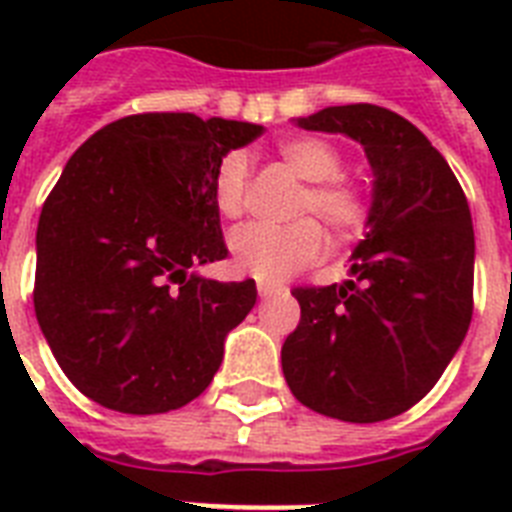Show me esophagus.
<instances>
[{
    "instance_id": "1",
    "label": "esophagus",
    "mask_w": 512,
    "mask_h": 512,
    "mask_svg": "<svg viewBox=\"0 0 512 512\" xmlns=\"http://www.w3.org/2000/svg\"><path fill=\"white\" fill-rule=\"evenodd\" d=\"M287 289L281 287V284H273V281H257V295L263 297V300H271L276 295H284Z\"/></svg>"
}]
</instances>
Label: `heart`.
I'll return each instance as SVG.
<instances>
[{"instance_id": "b5f03b06", "label": "heart", "mask_w": 512, "mask_h": 512, "mask_svg": "<svg viewBox=\"0 0 512 512\" xmlns=\"http://www.w3.org/2000/svg\"><path fill=\"white\" fill-rule=\"evenodd\" d=\"M281 159L303 177L311 180L300 196V212H316L337 231L356 228L366 215V201L348 177L340 175L342 156L329 140L289 138L279 143ZM249 159L244 151L225 154L215 167L212 196L223 217H239L247 207ZM231 265L244 276L260 281L287 279L297 268L324 255L327 239L316 220L297 223H249L233 233L228 241Z\"/></svg>"}]
</instances>
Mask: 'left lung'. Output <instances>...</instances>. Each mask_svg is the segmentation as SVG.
Wrapping results in <instances>:
<instances>
[{"label":"left lung","instance_id":"1","mask_svg":"<svg viewBox=\"0 0 512 512\" xmlns=\"http://www.w3.org/2000/svg\"><path fill=\"white\" fill-rule=\"evenodd\" d=\"M292 122L361 143L372 201L348 279L295 289L300 324L281 345V369L313 412L390 420L436 385L468 335L476 263L468 199L430 140L388 108L329 106Z\"/></svg>","mask_w":512,"mask_h":512}]
</instances>
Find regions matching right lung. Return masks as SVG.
<instances>
[{
	"mask_svg": "<svg viewBox=\"0 0 512 512\" xmlns=\"http://www.w3.org/2000/svg\"><path fill=\"white\" fill-rule=\"evenodd\" d=\"M260 124L196 114L124 116L68 159L36 228L34 311L66 377L124 414L180 409L207 388L255 281L199 268L228 249L217 162Z\"/></svg>",
	"mask_w": 512,
	"mask_h": 512,
	"instance_id": "right-lung-1",
	"label": "right lung"
}]
</instances>
